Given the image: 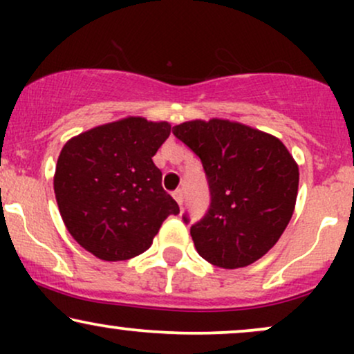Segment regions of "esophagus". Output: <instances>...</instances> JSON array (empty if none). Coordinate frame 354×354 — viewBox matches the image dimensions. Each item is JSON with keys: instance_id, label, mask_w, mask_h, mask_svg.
<instances>
[{"instance_id": "34e87169", "label": "esophagus", "mask_w": 354, "mask_h": 354, "mask_svg": "<svg viewBox=\"0 0 354 354\" xmlns=\"http://www.w3.org/2000/svg\"><path fill=\"white\" fill-rule=\"evenodd\" d=\"M173 198H174V200H176L178 205H183V201H185V196H183V191L181 189L173 191Z\"/></svg>"}]
</instances>
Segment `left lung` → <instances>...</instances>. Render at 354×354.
<instances>
[{
    "instance_id": "left-lung-1",
    "label": "left lung",
    "mask_w": 354,
    "mask_h": 354,
    "mask_svg": "<svg viewBox=\"0 0 354 354\" xmlns=\"http://www.w3.org/2000/svg\"><path fill=\"white\" fill-rule=\"evenodd\" d=\"M173 135L200 156L208 178L209 209L189 230L201 258L225 270L263 258L286 230L298 196L299 169L286 146L221 118L186 121Z\"/></svg>"
}]
</instances>
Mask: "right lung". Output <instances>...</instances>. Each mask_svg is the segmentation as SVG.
<instances>
[{"instance_id": "1", "label": "right lung", "mask_w": 354, "mask_h": 354, "mask_svg": "<svg viewBox=\"0 0 354 354\" xmlns=\"http://www.w3.org/2000/svg\"><path fill=\"white\" fill-rule=\"evenodd\" d=\"M169 133L166 121L128 116L73 136L61 149L53 180L61 218L96 258L145 253L165 219L180 213L153 163Z\"/></svg>"}]
</instances>
